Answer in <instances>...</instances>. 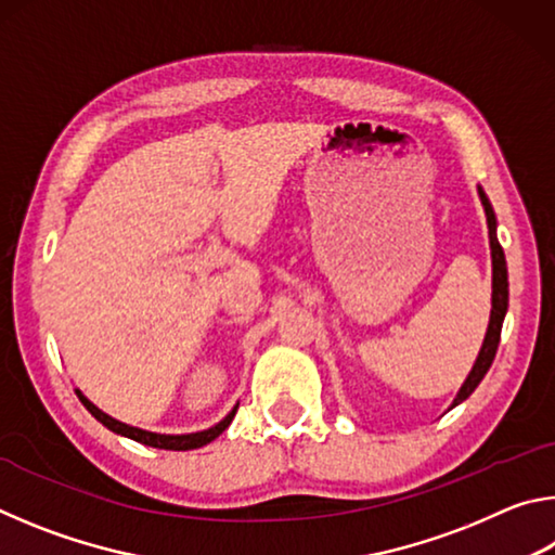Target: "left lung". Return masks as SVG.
I'll return each mask as SVG.
<instances>
[{
  "mask_svg": "<svg viewBox=\"0 0 555 555\" xmlns=\"http://www.w3.org/2000/svg\"><path fill=\"white\" fill-rule=\"evenodd\" d=\"M480 191V201L485 205V215H487V228H490V247H492V315H490V327H487L482 350L477 354V362L469 377L465 379L463 387H460L457 397L453 401V406H457L460 401H465L469 393L477 389V384L485 379L487 370L492 367V360L496 354V347H500V335H502V323L506 315V306H509V281H506V261H504V249L500 240H496V220H494V210L482 188Z\"/></svg>",
  "mask_w": 555,
  "mask_h": 555,
  "instance_id": "left-lung-1",
  "label": "left lung"
}]
</instances>
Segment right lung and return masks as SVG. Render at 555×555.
<instances>
[{
	"label": "right lung",
	"instance_id": "obj_1",
	"mask_svg": "<svg viewBox=\"0 0 555 555\" xmlns=\"http://www.w3.org/2000/svg\"><path fill=\"white\" fill-rule=\"evenodd\" d=\"M78 399L82 401V406H86L92 416H95L102 426H107L109 430H115V434L119 436H127L131 440H137V443H144V446H152V448H164V450H193V448H203L208 446L210 440L218 438L224 428H228L232 424L234 413H237V406H234L228 416H224L218 426H212L208 430H201V434H188V436H162V434H149V430H142V428H134V426H127L121 424V421L107 416V413H102L95 403L88 401L86 397H82L80 391Z\"/></svg>",
	"mask_w": 555,
	"mask_h": 555
}]
</instances>
